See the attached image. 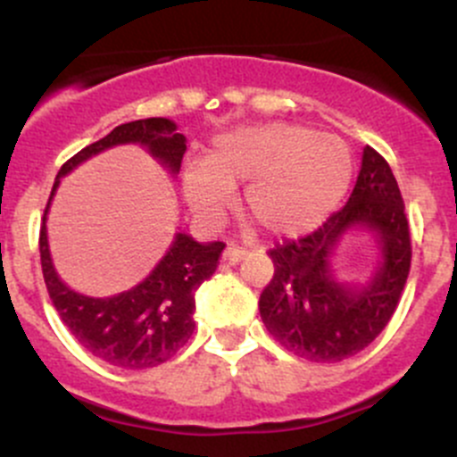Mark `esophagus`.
Wrapping results in <instances>:
<instances>
[{"mask_svg":"<svg viewBox=\"0 0 457 457\" xmlns=\"http://www.w3.org/2000/svg\"><path fill=\"white\" fill-rule=\"evenodd\" d=\"M250 252L245 250V247H237V245H229L228 250L223 252V261L228 262H241L243 258H245Z\"/></svg>","mask_w":457,"mask_h":457,"instance_id":"obj_1","label":"esophagus"}]
</instances>
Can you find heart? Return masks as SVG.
I'll return each instance as SVG.
<instances>
[{
    "label": "heart",
    "instance_id": "heart-1",
    "mask_svg": "<svg viewBox=\"0 0 457 457\" xmlns=\"http://www.w3.org/2000/svg\"><path fill=\"white\" fill-rule=\"evenodd\" d=\"M353 177L349 147L296 123H261L220 132L207 159L181 170V192L203 220H219L245 183V210L274 234H303L325 223Z\"/></svg>",
    "mask_w": 457,
    "mask_h": 457
}]
</instances>
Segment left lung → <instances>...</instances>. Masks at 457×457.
Here are the masks:
<instances>
[{
	"label": "left lung",
	"mask_w": 457,
	"mask_h": 457,
	"mask_svg": "<svg viewBox=\"0 0 457 457\" xmlns=\"http://www.w3.org/2000/svg\"><path fill=\"white\" fill-rule=\"evenodd\" d=\"M353 233H370L378 252L367 281L340 279L335 270L337 247ZM270 258L274 278L258 301L267 331L312 362H340L362 352L394 316L411 267L409 223L389 163L367 145L343 210Z\"/></svg>",
	"instance_id": "1"
}]
</instances>
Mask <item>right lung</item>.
<instances>
[{
	"label": "right lung",
	"mask_w": 457,
	"mask_h": 457,
	"mask_svg": "<svg viewBox=\"0 0 457 457\" xmlns=\"http://www.w3.org/2000/svg\"><path fill=\"white\" fill-rule=\"evenodd\" d=\"M117 145H141L172 177L181 170L186 137L163 117L121 123L104 139L90 143L59 170L44 212L39 234L41 270L53 305L63 325L92 356L119 370H147L170 361L195 331V294L216 270L223 243H199L186 232L174 234L168 252L135 287L114 296H86L75 292L54 270L48 245L50 203L66 174L92 156Z\"/></svg>",
	"instance_id": "right-lung-1"
}]
</instances>
